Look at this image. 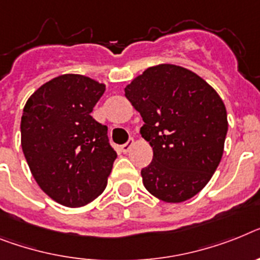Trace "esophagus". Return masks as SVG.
I'll use <instances>...</instances> for the list:
<instances>
[{"label":"esophagus","mask_w":260,"mask_h":260,"mask_svg":"<svg viewBox=\"0 0 260 260\" xmlns=\"http://www.w3.org/2000/svg\"><path fill=\"white\" fill-rule=\"evenodd\" d=\"M134 140H129V141H126V143H124L123 145H121V150H123L124 153H128L131 150V148H132V145H134Z\"/></svg>","instance_id":"34e87169"}]
</instances>
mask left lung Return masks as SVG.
I'll use <instances>...</instances> for the list:
<instances>
[{"instance_id":"left-lung-1","label":"left lung","mask_w":260,"mask_h":260,"mask_svg":"<svg viewBox=\"0 0 260 260\" xmlns=\"http://www.w3.org/2000/svg\"><path fill=\"white\" fill-rule=\"evenodd\" d=\"M144 120L141 135L153 158L143 184L165 202L194 197L209 182L223 153L228 113L214 89L197 74L174 64L149 67L125 87Z\"/></svg>"}]
</instances>
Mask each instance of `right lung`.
<instances>
[{
	"instance_id": "obj_1",
	"label": "right lung",
	"mask_w": 260,
	"mask_h": 260,
	"mask_svg": "<svg viewBox=\"0 0 260 260\" xmlns=\"http://www.w3.org/2000/svg\"><path fill=\"white\" fill-rule=\"evenodd\" d=\"M104 84L66 74L39 87L26 102L21 144L30 171L56 202L79 208L103 193L116 152L106 125L91 116Z\"/></svg>"
}]
</instances>
